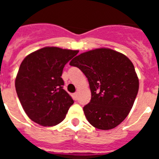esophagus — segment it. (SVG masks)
<instances>
[{"label": "esophagus", "mask_w": 159, "mask_h": 159, "mask_svg": "<svg viewBox=\"0 0 159 159\" xmlns=\"http://www.w3.org/2000/svg\"><path fill=\"white\" fill-rule=\"evenodd\" d=\"M73 99H75V100H77V99H78V94H77L76 92L73 94Z\"/></svg>", "instance_id": "esophagus-1"}]
</instances>
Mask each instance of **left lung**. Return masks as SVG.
I'll return each instance as SVG.
<instances>
[{
    "instance_id": "obj_1",
    "label": "left lung",
    "mask_w": 159,
    "mask_h": 159,
    "mask_svg": "<svg viewBox=\"0 0 159 159\" xmlns=\"http://www.w3.org/2000/svg\"><path fill=\"white\" fill-rule=\"evenodd\" d=\"M84 73L92 99L84 107L88 121L99 130L115 128L128 116L139 92L132 62L112 49L98 48L79 55L70 62Z\"/></svg>"
}]
</instances>
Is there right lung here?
Masks as SVG:
<instances>
[{
  "label": "right lung",
  "instance_id": "1",
  "mask_svg": "<svg viewBox=\"0 0 159 159\" xmlns=\"http://www.w3.org/2000/svg\"><path fill=\"white\" fill-rule=\"evenodd\" d=\"M79 51L45 47L25 57L15 81L16 94L29 119L52 127L65 118L74 100L63 88L64 66Z\"/></svg>",
  "mask_w": 159,
  "mask_h": 159
}]
</instances>
